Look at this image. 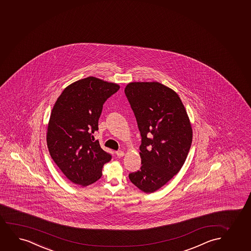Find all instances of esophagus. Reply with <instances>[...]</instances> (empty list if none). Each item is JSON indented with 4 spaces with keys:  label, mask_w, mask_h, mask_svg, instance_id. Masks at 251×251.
<instances>
[{
    "label": "esophagus",
    "mask_w": 251,
    "mask_h": 251,
    "mask_svg": "<svg viewBox=\"0 0 251 251\" xmlns=\"http://www.w3.org/2000/svg\"><path fill=\"white\" fill-rule=\"evenodd\" d=\"M116 154L118 155V157H123L124 155H125V153H124L123 151H118L116 152Z\"/></svg>",
    "instance_id": "34e87169"
}]
</instances>
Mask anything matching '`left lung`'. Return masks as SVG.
I'll return each instance as SVG.
<instances>
[{"label": "left lung", "mask_w": 251, "mask_h": 251, "mask_svg": "<svg viewBox=\"0 0 251 251\" xmlns=\"http://www.w3.org/2000/svg\"><path fill=\"white\" fill-rule=\"evenodd\" d=\"M124 91L142 137V166L128 176L143 192H155L184 164L192 144L191 123L178 95L164 84L132 82Z\"/></svg>", "instance_id": "8db88e82"}]
</instances>
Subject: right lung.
I'll list each match as a JSON object with an SVG mask.
<instances>
[{"instance_id":"obj_1","label":"right lung","mask_w":251,"mask_h":251,"mask_svg":"<svg viewBox=\"0 0 251 251\" xmlns=\"http://www.w3.org/2000/svg\"><path fill=\"white\" fill-rule=\"evenodd\" d=\"M118 84L85 77L66 87L56 100L47 126V142L54 162L72 183L86 187L102 176L112 155L94 141L103 104Z\"/></svg>"}]
</instances>
